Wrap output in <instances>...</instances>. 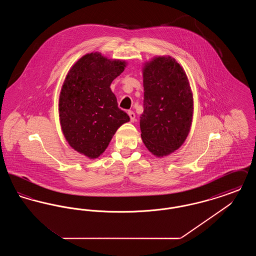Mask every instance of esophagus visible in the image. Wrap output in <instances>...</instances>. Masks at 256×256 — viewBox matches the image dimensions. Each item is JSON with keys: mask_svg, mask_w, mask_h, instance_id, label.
Instances as JSON below:
<instances>
[{"mask_svg": "<svg viewBox=\"0 0 256 256\" xmlns=\"http://www.w3.org/2000/svg\"><path fill=\"white\" fill-rule=\"evenodd\" d=\"M128 116L130 118V121L134 122L135 121V113H134V111L132 110H128Z\"/></svg>", "mask_w": 256, "mask_h": 256, "instance_id": "34e87169", "label": "esophagus"}]
</instances>
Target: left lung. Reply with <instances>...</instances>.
Listing matches in <instances>:
<instances>
[{"instance_id":"8db88e82","label":"left lung","mask_w":256,"mask_h":256,"mask_svg":"<svg viewBox=\"0 0 256 256\" xmlns=\"http://www.w3.org/2000/svg\"><path fill=\"white\" fill-rule=\"evenodd\" d=\"M144 111L141 137L156 156L170 154L188 136L193 116V96L182 67L170 56H158L143 72Z\"/></svg>"}]
</instances>
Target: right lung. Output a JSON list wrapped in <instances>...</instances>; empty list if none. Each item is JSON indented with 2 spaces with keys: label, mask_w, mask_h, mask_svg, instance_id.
I'll return each instance as SVG.
<instances>
[{
  "label": "right lung",
  "mask_w": 256,
  "mask_h": 256,
  "mask_svg": "<svg viewBox=\"0 0 256 256\" xmlns=\"http://www.w3.org/2000/svg\"><path fill=\"white\" fill-rule=\"evenodd\" d=\"M124 67V61L110 60L91 52L76 61L62 86V132L69 145L89 158L100 156L118 128L130 121L110 89Z\"/></svg>",
  "instance_id": "add662e5"
}]
</instances>
